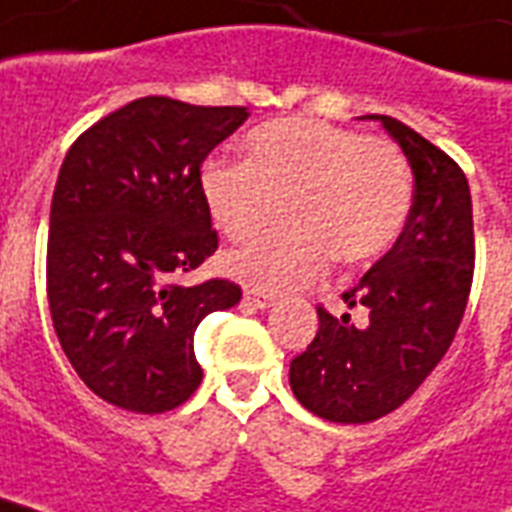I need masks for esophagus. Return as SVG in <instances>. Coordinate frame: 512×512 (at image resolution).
<instances>
[{
    "instance_id": "esophagus-1",
    "label": "esophagus",
    "mask_w": 512,
    "mask_h": 512,
    "mask_svg": "<svg viewBox=\"0 0 512 512\" xmlns=\"http://www.w3.org/2000/svg\"><path fill=\"white\" fill-rule=\"evenodd\" d=\"M244 303L257 308V311H265V308H271L276 303V295H268V292H260V289H247L244 292Z\"/></svg>"
}]
</instances>
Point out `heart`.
Segmentation results:
<instances>
[{
  "label": "heart",
  "mask_w": 512,
  "mask_h": 512,
  "mask_svg": "<svg viewBox=\"0 0 512 512\" xmlns=\"http://www.w3.org/2000/svg\"><path fill=\"white\" fill-rule=\"evenodd\" d=\"M247 162H207L201 196L217 228L249 241L284 212L292 223L228 257L263 292L316 279L329 257L358 265L393 244L412 204V170L385 138L316 119H273L249 132Z\"/></svg>",
  "instance_id": "obj_1"
}]
</instances>
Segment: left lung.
Segmentation results:
<instances>
[{
    "label": "left lung",
    "instance_id": "1",
    "mask_svg": "<svg viewBox=\"0 0 512 512\" xmlns=\"http://www.w3.org/2000/svg\"><path fill=\"white\" fill-rule=\"evenodd\" d=\"M404 148L414 199L398 241L342 292L353 324L319 305V332L292 358L289 385L329 422L380 420L420 388L452 345L473 284L476 239L468 177L452 156L393 116L372 114Z\"/></svg>",
    "mask_w": 512,
    "mask_h": 512
}]
</instances>
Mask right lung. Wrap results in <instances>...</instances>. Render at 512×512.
Segmentation results:
<instances>
[{
  "label": "right lung",
  "mask_w": 512,
  "mask_h": 512,
  "mask_svg": "<svg viewBox=\"0 0 512 512\" xmlns=\"http://www.w3.org/2000/svg\"><path fill=\"white\" fill-rule=\"evenodd\" d=\"M244 106L148 95L71 143L47 236V303L60 348L108 404L162 414L201 382L193 332L241 287L183 276L217 252L201 164L244 124Z\"/></svg>",
  "instance_id": "add662e5"
}]
</instances>
